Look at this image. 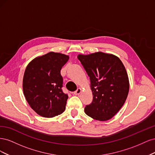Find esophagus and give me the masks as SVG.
<instances>
[{
	"label": "esophagus",
	"mask_w": 155,
	"mask_h": 155,
	"mask_svg": "<svg viewBox=\"0 0 155 155\" xmlns=\"http://www.w3.org/2000/svg\"><path fill=\"white\" fill-rule=\"evenodd\" d=\"M81 92V88H78L77 89V90L74 92V95H76V96H77V95H79V94H80Z\"/></svg>",
	"instance_id": "1"
}]
</instances>
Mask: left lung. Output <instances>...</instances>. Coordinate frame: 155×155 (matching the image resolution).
<instances>
[{
	"label": "left lung",
	"mask_w": 155,
	"mask_h": 155,
	"mask_svg": "<svg viewBox=\"0 0 155 155\" xmlns=\"http://www.w3.org/2000/svg\"><path fill=\"white\" fill-rule=\"evenodd\" d=\"M90 77L93 100L85 107L92 118L107 121L118 112L127 97L129 81L127 73L117 56L101 51L78 56Z\"/></svg>",
	"instance_id": "1"
}]
</instances>
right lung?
Segmentation results:
<instances>
[{
    "instance_id": "1",
    "label": "right lung",
    "mask_w": 155,
    "mask_h": 155,
    "mask_svg": "<svg viewBox=\"0 0 155 155\" xmlns=\"http://www.w3.org/2000/svg\"><path fill=\"white\" fill-rule=\"evenodd\" d=\"M68 55L51 51L33 59L26 68L22 88L26 100L37 114L52 118L65 110L68 95L62 91L61 69Z\"/></svg>"
}]
</instances>
